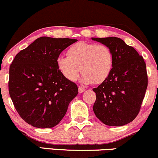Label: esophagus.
<instances>
[{
	"mask_svg": "<svg viewBox=\"0 0 158 158\" xmlns=\"http://www.w3.org/2000/svg\"><path fill=\"white\" fill-rule=\"evenodd\" d=\"M85 88H83V87H82V86H80V87H79V93H82V92H84L85 91Z\"/></svg>",
	"mask_w": 158,
	"mask_h": 158,
	"instance_id": "obj_1",
	"label": "esophagus"
}]
</instances>
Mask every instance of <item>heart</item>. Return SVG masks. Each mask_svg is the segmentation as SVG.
Returning a JSON list of instances; mask_svg holds the SVG:
<instances>
[{"label": "heart", "instance_id": "obj_1", "mask_svg": "<svg viewBox=\"0 0 158 158\" xmlns=\"http://www.w3.org/2000/svg\"><path fill=\"white\" fill-rule=\"evenodd\" d=\"M57 67L70 82L77 80L82 70L83 82L99 85L104 82L112 72L113 55L106 45L79 41L67 48V56L58 58Z\"/></svg>", "mask_w": 158, "mask_h": 158}]
</instances>
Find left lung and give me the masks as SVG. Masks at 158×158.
<instances>
[{
	"instance_id": "1",
	"label": "left lung",
	"mask_w": 158,
	"mask_h": 158,
	"mask_svg": "<svg viewBox=\"0 0 158 158\" xmlns=\"http://www.w3.org/2000/svg\"><path fill=\"white\" fill-rule=\"evenodd\" d=\"M113 55L110 76L94 88L96 100L93 110L97 117L109 126H123L134 120L145 98L148 86L146 65L143 56L118 37L97 38Z\"/></svg>"
}]
</instances>
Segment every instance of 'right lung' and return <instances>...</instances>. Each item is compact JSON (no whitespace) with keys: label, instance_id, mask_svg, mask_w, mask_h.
<instances>
[{"label":"right lung","instance_id":"add662e5","mask_svg":"<svg viewBox=\"0 0 158 158\" xmlns=\"http://www.w3.org/2000/svg\"><path fill=\"white\" fill-rule=\"evenodd\" d=\"M77 40L42 37L15 55L10 64L9 93L19 115L38 128L56 126L78 94L74 82L57 67L60 54Z\"/></svg>","mask_w":158,"mask_h":158}]
</instances>
